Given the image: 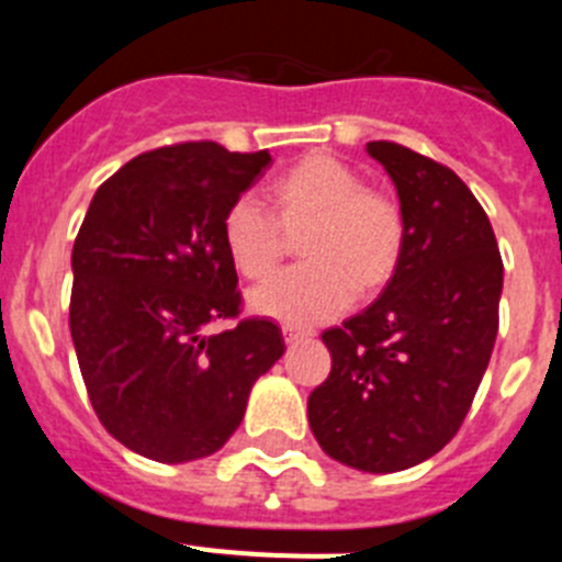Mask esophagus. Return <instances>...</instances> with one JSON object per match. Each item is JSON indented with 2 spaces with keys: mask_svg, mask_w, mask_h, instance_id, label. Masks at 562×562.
Wrapping results in <instances>:
<instances>
[{
  "mask_svg": "<svg viewBox=\"0 0 562 562\" xmlns=\"http://www.w3.org/2000/svg\"><path fill=\"white\" fill-rule=\"evenodd\" d=\"M281 331H284V340H286V342L297 340V337L312 335L310 329H304V326H297V324H284V326H281Z\"/></svg>",
  "mask_w": 562,
  "mask_h": 562,
  "instance_id": "1",
  "label": "esophagus"
}]
</instances>
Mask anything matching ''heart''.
Wrapping results in <instances>:
<instances>
[{
    "label": "heart",
    "instance_id": "obj_1",
    "mask_svg": "<svg viewBox=\"0 0 562 562\" xmlns=\"http://www.w3.org/2000/svg\"><path fill=\"white\" fill-rule=\"evenodd\" d=\"M272 214L238 196L222 216V241L233 267L265 281L284 261L286 233H301L306 265L252 292L258 315L315 324L340 315L355 290H382L405 250V213L391 193L366 186L357 168L329 154H306L267 186Z\"/></svg>",
    "mask_w": 562,
    "mask_h": 562
}]
</instances>
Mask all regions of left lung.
Returning a JSON list of instances; mask_svg holds the SVG:
<instances>
[{"instance_id":"left-lung-1","label":"left lung","mask_w":562,"mask_h":562,"mask_svg":"<svg viewBox=\"0 0 562 562\" xmlns=\"http://www.w3.org/2000/svg\"><path fill=\"white\" fill-rule=\"evenodd\" d=\"M366 148L400 193L405 250L374 304L324 331L331 371L306 411L331 459L396 473L459 434L498 335L504 261L453 168L394 140Z\"/></svg>"}]
</instances>
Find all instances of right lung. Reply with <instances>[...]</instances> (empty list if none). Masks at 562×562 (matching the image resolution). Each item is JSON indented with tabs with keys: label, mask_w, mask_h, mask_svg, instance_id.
I'll return each mask as SVG.
<instances>
[{
	"label": "right lung",
	"mask_w": 562,
	"mask_h": 562,
	"mask_svg": "<svg viewBox=\"0 0 562 562\" xmlns=\"http://www.w3.org/2000/svg\"><path fill=\"white\" fill-rule=\"evenodd\" d=\"M272 157L186 140L137 154L95 191L72 247L69 331L98 419L134 453L202 459L284 355L267 317H241L222 216ZM220 319L234 326L216 336Z\"/></svg>",
	"instance_id": "obj_1"
}]
</instances>
